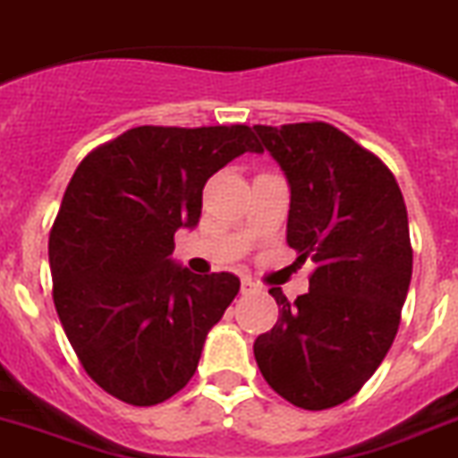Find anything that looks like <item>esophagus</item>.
Returning <instances> with one entry per match:
<instances>
[{
  "label": "esophagus",
  "instance_id": "34e87169",
  "mask_svg": "<svg viewBox=\"0 0 458 458\" xmlns=\"http://www.w3.org/2000/svg\"><path fill=\"white\" fill-rule=\"evenodd\" d=\"M254 292H259V284H256L254 280L244 277V280H242V293H254Z\"/></svg>",
  "mask_w": 458,
  "mask_h": 458
}]
</instances>
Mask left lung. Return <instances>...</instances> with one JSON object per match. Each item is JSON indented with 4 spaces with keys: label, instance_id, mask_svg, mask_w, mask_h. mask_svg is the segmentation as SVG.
I'll return each instance as SVG.
<instances>
[{
    "label": "left lung",
    "instance_id": "8db88e82",
    "mask_svg": "<svg viewBox=\"0 0 458 458\" xmlns=\"http://www.w3.org/2000/svg\"><path fill=\"white\" fill-rule=\"evenodd\" d=\"M292 188L287 244L310 289L270 293L280 319L254 344L267 386L301 410L351 400L395 341L411 280L407 207L393 171L327 122L254 126Z\"/></svg>",
    "mask_w": 458,
    "mask_h": 458
}]
</instances>
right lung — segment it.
<instances>
[{
	"mask_svg": "<svg viewBox=\"0 0 458 458\" xmlns=\"http://www.w3.org/2000/svg\"><path fill=\"white\" fill-rule=\"evenodd\" d=\"M244 152H263L247 124L136 126L70 178L48 233L54 306L84 371L122 403L185 388L240 292L233 273L192 275L169 254L199 221L204 183Z\"/></svg>",
	"mask_w": 458,
	"mask_h": 458,
	"instance_id": "obj_1",
	"label": "right lung"
}]
</instances>
